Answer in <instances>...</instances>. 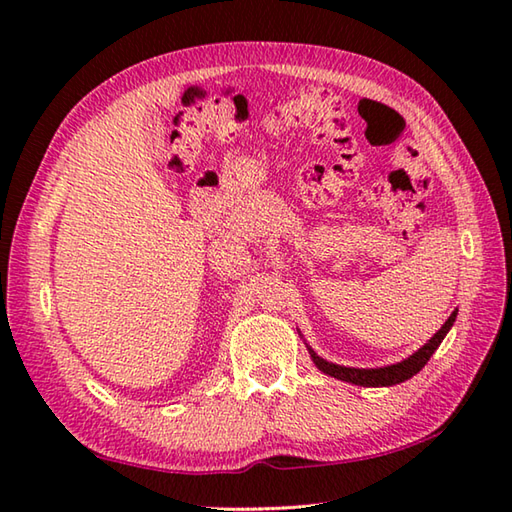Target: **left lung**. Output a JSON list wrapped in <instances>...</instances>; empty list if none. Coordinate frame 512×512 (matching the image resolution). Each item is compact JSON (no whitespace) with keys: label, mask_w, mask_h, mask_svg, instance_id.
<instances>
[{"label":"left lung","mask_w":512,"mask_h":512,"mask_svg":"<svg viewBox=\"0 0 512 512\" xmlns=\"http://www.w3.org/2000/svg\"><path fill=\"white\" fill-rule=\"evenodd\" d=\"M458 317V310H455L451 317L447 319V323L442 325V328L433 334V339L429 343H424L420 350L409 356L407 361L396 363V365H389V367H378V369H356V367H343V365H334L323 361L321 356L314 354L310 350V356L314 365H317L323 374H330L339 380H345V383H352V385H363V387H389V385H398V383H405L411 376H416L420 369L429 363V358L433 356V352L438 350L440 343L444 341V336L451 330V325Z\"/></svg>","instance_id":"8db88e82"}]
</instances>
